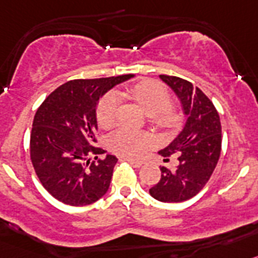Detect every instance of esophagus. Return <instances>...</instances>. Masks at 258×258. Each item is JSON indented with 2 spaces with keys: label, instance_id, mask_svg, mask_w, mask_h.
I'll use <instances>...</instances> for the list:
<instances>
[{
  "label": "esophagus",
  "instance_id": "esophagus-1",
  "mask_svg": "<svg viewBox=\"0 0 258 258\" xmlns=\"http://www.w3.org/2000/svg\"><path fill=\"white\" fill-rule=\"evenodd\" d=\"M124 161L128 162L130 164H131L134 168H140L141 166H143V162L141 161H135V159H131V158H124Z\"/></svg>",
  "mask_w": 258,
  "mask_h": 258
}]
</instances>
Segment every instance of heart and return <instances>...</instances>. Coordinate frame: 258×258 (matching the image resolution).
Returning <instances> with one entry per match:
<instances>
[{"label":"heart","mask_w":258,"mask_h":258,"mask_svg":"<svg viewBox=\"0 0 258 258\" xmlns=\"http://www.w3.org/2000/svg\"><path fill=\"white\" fill-rule=\"evenodd\" d=\"M128 94L136 103L149 114V119L154 126L163 131H173L178 127L181 114L168 105L169 94L161 83L154 81H144L132 86ZM119 104V95L117 92H108L97 105V123L104 128L114 123L115 113ZM150 144V136L146 132L120 127L109 136V146L114 153L123 157L135 158L141 155Z\"/></svg>","instance_id":"heart-1"}]
</instances>
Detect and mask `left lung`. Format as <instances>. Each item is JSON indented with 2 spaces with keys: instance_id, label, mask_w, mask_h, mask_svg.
<instances>
[{
  "instance_id": "obj_1",
  "label": "left lung",
  "mask_w": 258,
  "mask_h": 258,
  "mask_svg": "<svg viewBox=\"0 0 258 258\" xmlns=\"http://www.w3.org/2000/svg\"><path fill=\"white\" fill-rule=\"evenodd\" d=\"M175 92L186 117L184 128L159 154L177 153L176 169L161 166L162 176L150 187V196L164 203H178L197 196L207 184L221 153V122L212 101L182 78L159 76Z\"/></svg>"
}]
</instances>
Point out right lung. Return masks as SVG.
I'll use <instances>...</instances> for the list:
<instances>
[{
  "label": "right lung",
  "instance_id": "add662e5",
  "mask_svg": "<svg viewBox=\"0 0 258 258\" xmlns=\"http://www.w3.org/2000/svg\"><path fill=\"white\" fill-rule=\"evenodd\" d=\"M134 74L74 80L51 92L41 104L31 132V159L41 184L57 201L87 206L108 191L117 158L97 148L96 108L114 86ZM95 161L91 162V155Z\"/></svg>",
  "mask_w": 258,
  "mask_h": 258
}]
</instances>
